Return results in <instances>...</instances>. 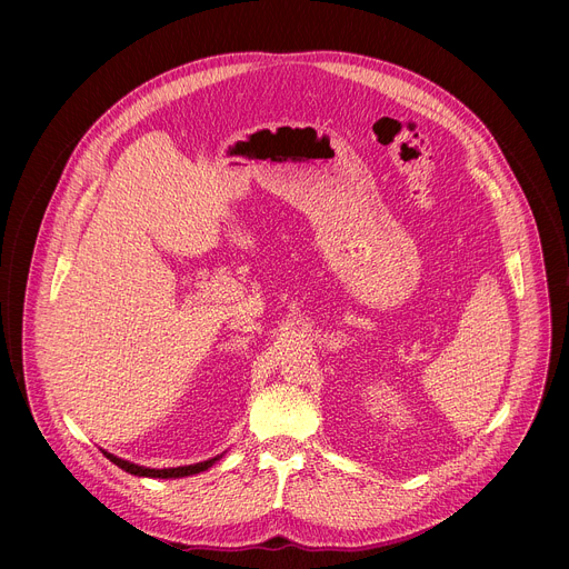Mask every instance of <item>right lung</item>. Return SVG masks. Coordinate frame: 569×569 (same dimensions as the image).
Wrapping results in <instances>:
<instances>
[{
    "label": "right lung",
    "instance_id": "right-lung-1",
    "mask_svg": "<svg viewBox=\"0 0 569 569\" xmlns=\"http://www.w3.org/2000/svg\"><path fill=\"white\" fill-rule=\"evenodd\" d=\"M103 455H106L114 466H119L121 470H126V472H130V475H137V477H159V479H171V477L176 479V477L198 475V472L211 468V466L222 457V455H218V457H211V459H207V461L189 463V466H178V468H146V466L126 461V459H121V457H117V455H112V452H108V450H103Z\"/></svg>",
    "mask_w": 569,
    "mask_h": 569
}]
</instances>
